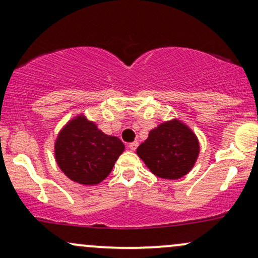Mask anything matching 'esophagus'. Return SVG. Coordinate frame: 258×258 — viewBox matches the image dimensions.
I'll return each mask as SVG.
<instances>
[{
	"instance_id": "34e87169",
	"label": "esophagus",
	"mask_w": 258,
	"mask_h": 258,
	"mask_svg": "<svg viewBox=\"0 0 258 258\" xmlns=\"http://www.w3.org/2000/svg\"><path fill=\"white\" fill-rule=\"evenodd\" d=\"M127 147H128V149L136 150V149H137V147H138V142H132V143H130Z\"/></svg>"
}]
</instances>
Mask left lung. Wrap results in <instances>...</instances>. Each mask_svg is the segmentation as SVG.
Wrapping results in <instances>:
<instances>
[{
	"label": "left lung",
	"mask_w": 258,
	"mask_h": 258,
	"mask_svg": "<svg viewBox=\"0 0 258 258\" xmlns=\"http://www.w3.org/2000/svg\"><path fill=\"white\" fill-rule=\"evenodd\" d=\"M137 154L155 176L178 179L193 168L199 141L188 126L174 119L152 130Z\"/></svg>",
	"instance_id": "obj_1"
}]
</instances>
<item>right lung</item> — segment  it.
Returning <instances> with one entry per match:
<instances>
[{
    "instance_id": "obj_1",
    "label": "right lung",
    "mask_w": 258,
    "mask_h": 258,
    "mask_svg": "<svg viewBox=\"0 0 258 258\" xmlns=\"http://www.w3.org/2000/svg\"><path fill=\"white\" fill-rule=\"evenodd\" d=\"M123 150L119 138L105 135L96 123L79 115L59 132L54 155L58 166L70 179L94 185L108 177Z\"/></svg>"
}]
</instances>
